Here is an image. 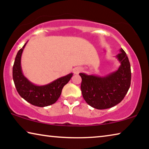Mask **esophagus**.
<instances>
[{"label": "esophagus", "instance_id": "1", "mask_svg": "<svg viewBox=\"0 0 149 149\" xmlns=\"http://www.w3.org/2000/svg\"><path fill=\"white\" fill-rule=\"evenodd\" d=\"M81 69L79 67L75 68L73 69V72H74L75 74H78L79 72H81Z\"/></svg>", "mask_w": 149, "mask_h": 149}]
</instances>
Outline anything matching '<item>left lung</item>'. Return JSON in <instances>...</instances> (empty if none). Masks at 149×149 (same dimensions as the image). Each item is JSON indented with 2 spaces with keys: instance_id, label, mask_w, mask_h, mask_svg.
Instances as JSON below:
<instances>
[{
  "instance_id": "1",
  "label": "left lung",
  "mask_w": 149,
  "mask_h": 149,
  "mask_svg": "<svg viewBox=\"0 0 149 149\" xmlns=\"http://www.w3.org/2000/svg\"><path fill=\"white\" fill-rule=\"evenodd\" d=\"M116 55L120 67L104 76L80 73L82 81L81 90L88 104L96 109L102 110L114 107L125 97L131 85L130 63L122 49Z\"/></svg>"
}]
</instances>
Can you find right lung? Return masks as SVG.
<instances>
[{
  "label": "right lung",
  "mask_w": 149,
  "mask_h": 149,
  "mask_svg": "<svg viewBox=\"0 0 149 149\" xmlns=\"http://www.w3.org/2000/svg\"><path fill=\"white\" fill-rule=\"evenodd\" d=\"M27 42V41L19 50L15 58L12 69L15 86L19 95L30 104L39 107H47L57 101L61 95L63 87L68 83L73 74L70 73L65 76L58 78L47 85H37L33 84L24 76L21 66L22 54Z\"/></svg>",
  "instance_id": "1"
}]
</instances>
